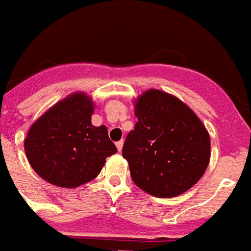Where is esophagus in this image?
I'll use <instances>...</instances> for the list:
<instances>
[{"label":"esophagus","mask_w":251,"mask_h":251,"mask_svg":"<svg viewBox=\"0 0 251 251\" xmlns=\"http://www.w3.org/2000/svg\"><path fill=\"white\" fill-rule=\"evenodd\" d=\"M123 144H124V141H123V140L118 141L117 144H115V145H117V149H118V150L122 151V149H123Z\"/></svg>","instance_id":"1"}]
</instances>
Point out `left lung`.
<instances>
[{
    "instance_id": "left-lung-1",
    "label": "left lung",
    "mask_w": 251,
    "mask_h": 251,
    "mask_svg": "<svg viewBox=\"0 0 251 251\" xmlns=\"http://www.w3.org/2000/svg\"><path fill=\"white\" fill-rule=\"evenodd\" d=\"M137 123L123 145L130 177L156 198H175L204 176L210 138L194 111L173 95L144 92L134 103Z\"/></svg>"
}]
</instances>
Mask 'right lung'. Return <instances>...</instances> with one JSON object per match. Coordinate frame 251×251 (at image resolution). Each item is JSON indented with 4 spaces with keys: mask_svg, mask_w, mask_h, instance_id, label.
<instances>
[{
    "mask_svg": "<svg viewBox=\"0 0 251 251\" xmlns=\"http://www.w3.org/2000/svg\"><path fill=\"white\" fill-rule=\"evenodd\" d=\"M95 103L75 92L50 107L29 128L24 150L37 175L51 185L74 188L92 181L117 152L105 126L95 127Z\"/></svg>",
    "mask_w": 251,
    "mask_h": 251,
    "instance_id": "obj_1",
    "label": "right lung"
}]
</instances>
